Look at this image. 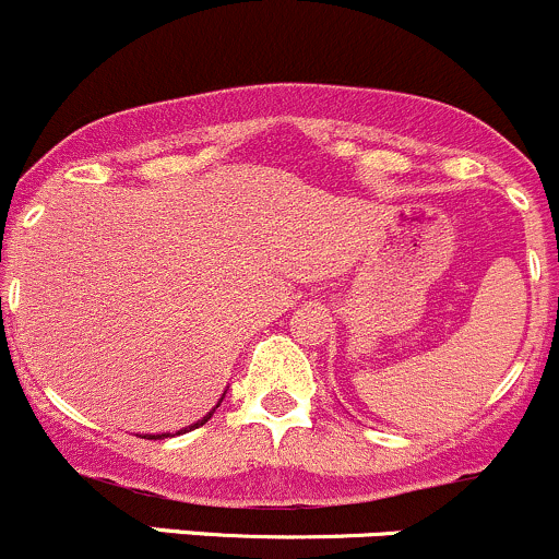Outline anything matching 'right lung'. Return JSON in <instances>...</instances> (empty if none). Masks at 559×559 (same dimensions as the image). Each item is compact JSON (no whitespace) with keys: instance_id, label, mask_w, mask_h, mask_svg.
<instances>
[{"instance_id":"add662e5","label":"right lung","mask_w":559,"mask_h":559,"mask_svg":"<svg viewBox=\"0 0 559 559\" xmlns=\"http://www.w3.org/2000/svg\"><path fill=\"white\" fill-rule=\"evenodd\" d=\"M223 399H226V395H223ZM221 399V401H223ZM221 401H217V406H221ZM215 406V408H217ZM215 408H212V412L210 414H206V417H201L199 419V423H193L191 425V428H182V430H177V436H180V433H188V430H193V428H199V425H204L206 423V419H210L212 417V414H215ZM166 436H169V433H155V436H142V439H166Z\"/></svg>"}]
</instances>
